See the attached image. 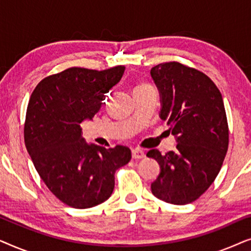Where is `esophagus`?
Segmentation results:
<instances>
[{
  "label": "esophagus",
  "instance_id": "1",
  "mask_svg": "<svg viewBox=\"0 0 251 251\" xmlns=\"http://www.w3.org/2000/svg\"><path fill=\"white\" fill-rule=\"evenodd\" d=\"M144 157H145V153H144L142 150H138V149L132 150V159L133 160H140V159H144Z\"/></svg>",
  "mask_w": 251,
  "mask_h": 251
}]
</instances>
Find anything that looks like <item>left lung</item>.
Here are the masks:
<instances>
[{
  "mask_svg": "<svg viewBox=\"0 0 251 251\" xmlns=\"http://www.w3.org/2000/svg\"><path fill=\"white\" fill-rule=\"evenodd\" d=\"M151 76L160 92V118L178 143L175 152L163 155L147 152L160 164L151 190L168 203H191L214 183L228 149L222 94L204 73L177 61L156 65Z\"/></svg>",
  "mask_w": 251,
  "mask_h": 251,
  "instance_id": "left-lung-1",
  "label": "left lung"
}]
</instances>
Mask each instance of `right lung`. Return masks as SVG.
<instances>
[{"label":"right lung","instance_id":"1","mask_svg":"<svg viewBox=\"0 0 251 251\" xmlns=\"http://www.w3.org/2000/svg\"><path fill=\"white\" fill-rule=\"evenodd\" d=\"M125 70L71 67L43 78L30 96L24 126L27 152L41 179L70 207L87 209L107 200L115 171L131 159L126 146L85 143L81 128L100 109Z\"/></svg>","mask_w":251,"mask_h":251}]
</instances>
